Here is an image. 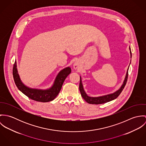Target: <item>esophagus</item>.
Wrapping results in <instances>:
<instances>
[{
	"instance_id": "1",
	"label": "esophagus",
	"mask_w": 146,
	"mask_h": 146,
	"mask_svg": "<svg viewBox=\"0 0 146 146\" xmlns=\"http://www.w3.org/2000/svg\"><path fill=\"white\" fill-rule=\"evenodd\" d=\"M74 67L75 69H77V68H79V64H78V63H74Z\"/></svg>"
}]
</instances>
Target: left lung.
<instances>
[{
	"label": "left lung",
	"mask_w": 146,
	"mask_h": 146,
	"mask_svg": "<svg viewBox=\"0 0 146 146\" xmlns=\"http://www.w3.org/2000/svg\"><path fill=\"white\" fill-rule=\"evenodd\" d=\"M129 49L130 50V56L131 57V49H130V47H129ZM128 70H129V68L127 70V72H126V77H125V80L124 82V84H123V85L121 86V87L120 88V89L119 90H118L117 91H116V92H115L113 94L106 95V96H102V97H89L87 96V94L85 93V92L84 90L83 85L82 83V79L80 77V84H79V90H80V92L82 97L83 98L84 100L87 103H88L89 104H105V103H107L108 102H110L111 101H112V100L116 99L121 94V92L123 91V90L124 89V88L125 87V85H126L127 80V78H128Z\"/></svg>",
	"instance_id": "1"
}]
</instances>
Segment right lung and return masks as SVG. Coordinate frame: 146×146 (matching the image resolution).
<instances>
[{
    "mask_svg": "<svg viewBox=\"0 0 146 146\" xmlns=\"http://www.w3.org/2000/svg\"><path fill=\"white\" fill-rule=\"evenodd\" d=\"M70 67H67L60 72L57 75L53 86L48 90L33 89L25 86L20 80L17 74L16 64L15 63L13 67V76L15 83L18 89L29 98L42 102H48L53 101L60 92L63 84L67 76L71 73Z\"/></svg>",
    "mask_w": 146,
    "mask_h": 146,
    "instance_id": "add662e5",
    "label": "right lung"
}]
</instances>
